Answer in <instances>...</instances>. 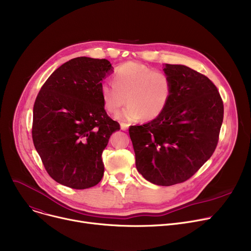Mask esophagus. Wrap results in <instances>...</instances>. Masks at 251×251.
I'll return each instance as SVG.
<instances>
[{
    "instance_id": "34e87169",
    "label": "esophagus",
    "mask_w": 251,
    "mask_h": 251,
    "mask_svg": "<svg viewBox=\"0 0 251 251\" xmlns=\"http://www.w3.org/2000/svg\"><path fill=\"white\" fill-rule=\"evenodd\" d=\"M121 129L123 130V131H126V130H128V125L127 124H121Z\"/></svg>"
}]
</instances>
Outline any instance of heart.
Instances as JSON below:
<instances>
[{
	"label": "heart",
	"mask_w": 251,
	"mask_h": 251,
	"mask_svg": "<svg viewBox=\"0 0 251 251\" xmlns=\"http://www.w3.org/2000/svg\"><path fill=\"white\" fill-rule=\"evenodd\" d=\"M173 84L168 74L148 66L128 62L115 69L113 83L103 82L100 95L104 109L117 114L125 102L128 105L117 118L122 122L151 121L163 114L172 98Z\"/></svg>",
	"instance_id": "obj_1"
}]
</instances>
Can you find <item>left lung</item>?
Masks as SVG:
<instances>
[{
    "mask_svg": "<svg viewBox=\"0 0 251 251\" xmlns=\"http://www.w3.org/2000/svg\"><path fill=\"white\" fill-rule=\"evenodd\" d=\"M173 94L167 108L150 123L131 126L129 135L138 172L156 185L191 178L214 153L224 118L214 82L184 65L167 64Z\"/></svg>",
    "mask_w": 251,
    "mask_h": 251,
    "instance_id": "left-lung-1",
    "label": "left lung"
}]
</instances>
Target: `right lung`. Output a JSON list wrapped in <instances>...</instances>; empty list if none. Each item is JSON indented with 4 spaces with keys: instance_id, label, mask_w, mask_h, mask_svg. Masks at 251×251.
I'll return each instance as SVG.
<instances>
[{
    "instance_id": "obj_1",
    "label": "right lung",
    "mask_w": 251,
    "mask_h": 251,
    "mask_svg": "<svg viewBox=\"0 0 251 251\" xmlns=\"http://www.w3.org/2000/svg\"><path fill=\"white\" fill-rule=\"evenodd\" d=\"M105 59L78 57L47 79L33 105L32 140L48 174L73 189L96 186L103 175L101 153L120 125L104 110Z\"/></svg>"
}]
</instances>
